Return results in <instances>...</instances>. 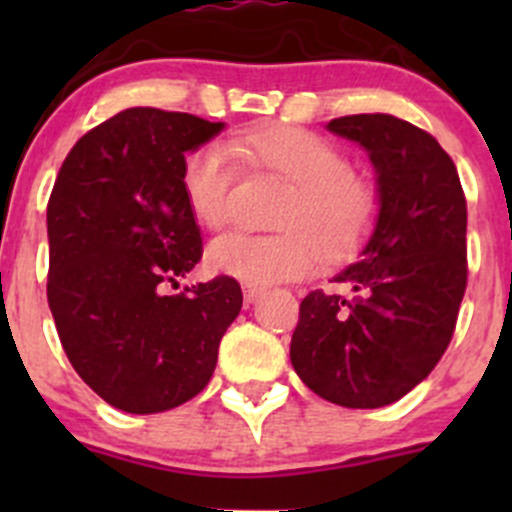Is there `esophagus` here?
Masks as SVG:
<instances>
[{"mask_svg": "<svg viewBox=\"0 0 512 512\" xmlns=\"http://www.w3.org/2000/svg\"><path fill=\"white\" fill-rule=\"evenodd\" d=\"M242 292H245V302L247 304H255L257 299H260L262 294H265V289L257 287V285H247L245 289H242Z\"/></svg>", "mask_w": 512, "mask_h": 512, "instance_id": "1", "label": "esophagus"}]
</instances>
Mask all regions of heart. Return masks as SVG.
<instances>
[{
	"instance_id": "heart-1",
	"label": "heart",
	"mask_w": 512,
	"mask_h": 512,
	"mask_svg": "<svg viewBox=\"0 0 512 512\" xmlns=\"http://www.w3.org/2000/svg\"><path fill=\"white\" fill-rule=\"evenodd\" d=\"M220 143L193 148L180 165V193L198 225L218 230L230 218L235 156L289 185L277 213L280 232H225L205 252L218 275L247 285H275L309 275L319 260H344L371 235L379 193L354 173L349 156L319 133L297 126H265Z\"/></svg>"
}]
</instances>
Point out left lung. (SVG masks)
<instances>
[{"mask_svg": "<svg viewBox=\"0 0 512 512\" xmlns=\"http://www.w3.org/2000/svg\"><path fill=\"white\" fill-rule=\"evenodd\" d=\"M369 151L379 220L359 260L299 304L289 359L317 396L347 409L394 404L441 361L468 285L466 193L436 138L389 113L329 121Z\"/></svg>", "mask_w": 512, "mask_h": 512, "instance_id": "8db88e82", "label": "left lung"}]
</instances>
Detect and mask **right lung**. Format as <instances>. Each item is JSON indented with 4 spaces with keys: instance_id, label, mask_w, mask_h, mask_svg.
<instances>
[{
    "instance_id": "right-lung-1",
    "label": "right lung",
    "mask_w": 512,
    "mask_h": 512,
    "mask_svg": "<svg viewBox=\"0 0 512 512\" xmlns=\"http://www.w3.org/2000/svg\"><path fill=\"white\" fill-rule=\"evenodd\" d=\"M220 131L193 113L126 108L76 141L46 205V297L61 347L76 374L128 414L198 396L240 314L235 277L165 294L203 257L180 165Z\"/></svg>"
}]
</instances>
